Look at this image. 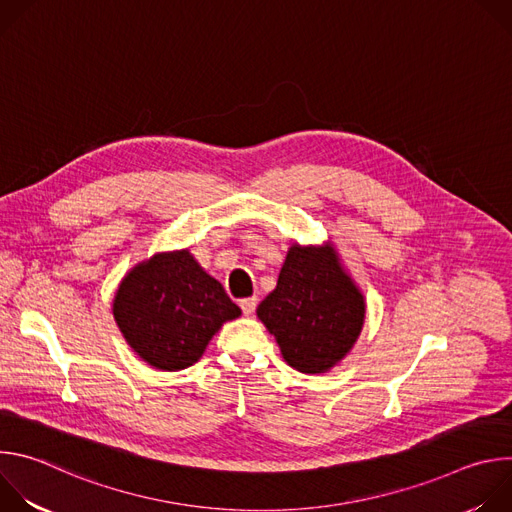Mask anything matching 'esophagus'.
Here are the masks:
<instances>
[{
  "mask_svg": "<svg viewBox=\"0 0 512 512\" xmlns=\"http://www.w3.org/2000/svg\"><path fill=\"white\" fill-rule=\"evenodd\" d=\"M239 306H241L245 316H251L255 312V308H257V298H245V300L239 302Z\"/></svg>",
  "mask_w": 512,
  "mask_h": 512,
  "instance_id": "esophagus-1",
  "label": "esophagus"
}]
</instances>
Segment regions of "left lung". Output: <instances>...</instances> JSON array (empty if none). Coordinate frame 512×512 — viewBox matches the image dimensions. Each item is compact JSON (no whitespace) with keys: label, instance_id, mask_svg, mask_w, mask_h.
Returning <instances> with one entry per match:
<instances>
[{"label":"left lung","instance_id":"left-lung-1","mask_svg":"<svg viewBox=\"0 0 512 512\" xmlns=\"http://www.w3.org/2000/svg\"><path fill=\"white\" fill-rule=\"evenodd\" d=\"M257 316L289 367L316 375L334 367L356 342L364 300L332 249L294 245Z\"/></svg>","mask_w":512,"mask_h":512}]
</instances>
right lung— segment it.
I'll use <instances>...</instances> for the list:
<instances>
[{"mask_svg":"<svg viewBox=\"0 0 512 512\" xmlns=\"http://www.w3.org/2000/svg\"><path fill=\"white\" fill-rule=\"evenodd\" d=\"M115 320L131 348L160 371H182L241 308L188 251L156 255L119 285Z\"/></svg>","mask_w":512,"mask_h":512,"instance_id":"add662e5","label":"right lung"}]
</instances>
